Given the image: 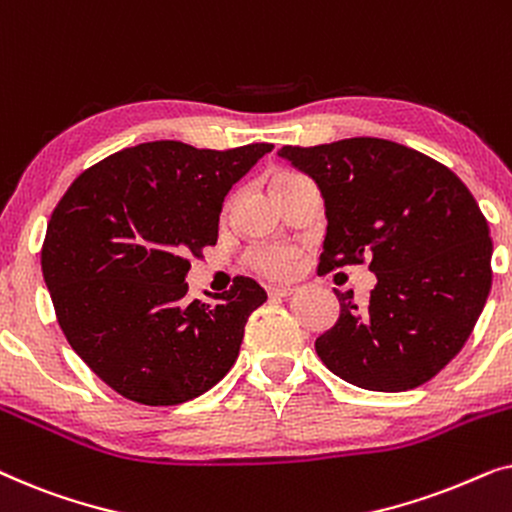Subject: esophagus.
Instances as JSON below:
<instances>
[{
  "label": "esophagus",
  "instance_id": "esophagus-1",
  "mask_svg": "<svg viewBox=\"0 0 512 512\" xmlns=\"http://www.w3.org/2000/svg\"><path fill=\"white\" fill-rule=\"evenodd\" d=\"M293 293V286H268L270 298H286Z\"/></svg>",
  "mask_w": 512,
  "mask_h": 512
}]
</instances>
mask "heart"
<instances>
[{"label":"heart","mask_w":512,"mask_h":512,"mask_svg":"<svg viewBox=\"0 0 512 512\" xmlns=\"http://www.w3.org/2000/svg\"><path fill=\"white\" fill-rule=\"evenodd\" d=\"M293 177H298V174L277 172L275 177L270 179V186L279 184V181L293 179ZM249 263H251V268H254L256 272H261V275H265V277L282 279V277L291 275L293 265H296V251L286 249V247H258L249 254Z\"/></svg>","instance_id":"b5f03b06"}]
</instances>
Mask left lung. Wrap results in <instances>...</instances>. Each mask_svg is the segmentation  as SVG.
I'll list each match as a JSON object with an SVG mask.
<instances>
[{
    "instance_id": "1",
    "label": "left lung",
    "mask_w": 512,
    "mask_h": 512,
    "mask_svg": "<svg viewBox=\"0 0 512 512\" xmlns=\"http://www.w3.org/2000/svg\"><path fill=\"white\" fill-rule=\"evenodd\" d=\"M319 186L326 205L321 270L368 261L366 305L338 291L340 317L314 342L354 387L408 391L440 373L471 335L492 286V240L457 174L377 137L277 151Z\"/></svg>"
}]
</instances>
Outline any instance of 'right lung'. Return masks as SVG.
<instances>
[{
  "label": "right lung",
  "mask_w": 512,
  "mask_h": 512,
  "mask_svg": "<svg viewBox=\"0 0 512 512\" xmlns=\"http://www.w3.org/2000/svg\"><path fill=\"white\" fill-rule=\"evenodd\" d=\"M272 149L146 142L88 167L53 209L41 272L58 324L121 396L179 405L233 368L244 324L268 296L235 277L212 303L188 300V256L216 244L223 198Z\"/></svg>",
  "instance_id": "obj_1"
}]
</instances>
